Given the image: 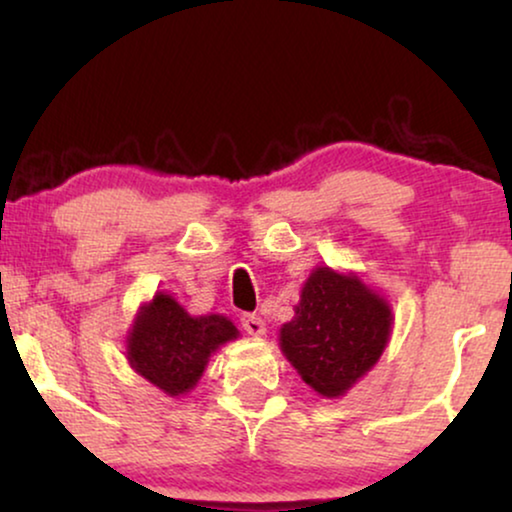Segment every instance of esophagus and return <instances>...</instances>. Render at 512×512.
<instances>
[{
    "label": "esophagus",
    "instance_id": "34e87169",
    "mask_svg": "<svg viewBox=\"0 0 512 512\" xmlns=\"http://www.w3.org/2000/svg\"><path fill=\"white\" fill-rule=\"evenodd\" d=\"M240 321H242V328L249 335H263L265 333V324H263V319L258 317V314H242Z\"/></svg>",
    "mask_w": 512,
    "mask_h": 512
}]
</instances>
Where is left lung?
Here are the masks:
<instances>
[{"instance_id":"1","label":"left lung","mask_w":512,"mask_h":512,"mask_svg":"<svg viewBox=\"0 0 512 512\" xmlns=\"http://www.w3.org/2000/svg\"><path fill=\"white\" fill-rule=\"evenodd\" d=\"M391 331V310L359 277L317 268L296 317L284 324L282 352L321 396H342L375 366Z\"/></svg>"}]
</instances>
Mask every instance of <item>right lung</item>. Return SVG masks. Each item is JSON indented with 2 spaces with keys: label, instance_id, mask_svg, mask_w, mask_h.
Segmentation results:
<instances>
[{
  "label": "right lung",
  "instance_id": "obj_1",
  "mask_svg": "<svg viewBox=\"0 0 512 512\" xmlns=\"http://www.w3.org/2000/svg\"><path fill=\"white\" fill-rule=\"evenodd\" d=\"M233 338V321L219 314L191 317L172 296L158 293L132 326L128 359L151 384L179 396L195 387L214 349Z\"/></svg>",
  "mask_w": 512,
  "mask_h": 512
}]
</instances>
